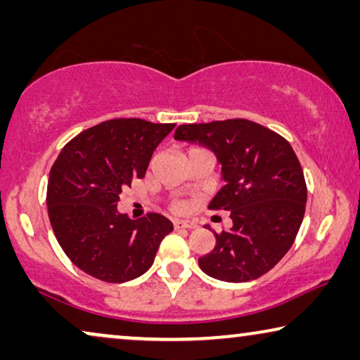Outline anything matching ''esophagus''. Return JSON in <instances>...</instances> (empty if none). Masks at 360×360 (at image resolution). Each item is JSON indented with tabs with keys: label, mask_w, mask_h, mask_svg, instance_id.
I'll list each match as a JSON object with an SVG mask.
<instances>
[{
	"label": "esophagus",
	"mask_w": 360,
	"mask_h": 360,
	"mask_svg": "<svg viewBox=\"0 0 360 360\" xmlns=\"http://www.w3.org/2000/svg\"><path fill=\"white\" fill-rule=\"evenodd\" d=\"M174 226L176 229H193V228H196L195 223H191V221H184V219H175Z\"/></svg>",
	"instance_id": "1"
}]
</instances>
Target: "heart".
<instances>
[{
	"mask_svg": "<svg viewBox=\"0 0 360 360\" xmlns=\"http://www.w3.org/2000/svg\"><path fill=\"white\" fill-rule=\"evenodd\" d=\"M175 208H176V210H181V208H184V205H176Z\"/></svg>",
	"mask_w": 360,
	"mask_h": 360,
	"instance_id": "heart-1",
	"label": "heart"
}]
</instances>
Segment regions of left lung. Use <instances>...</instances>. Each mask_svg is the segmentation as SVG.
Listing matches in <instances>:
<instances>
[{
    "label": "left lung",
    "instance_id": "obj_1",
    "mask_svg": "<svg viewBox=\"0 0 360 360\" xmlns=\"http://www.w3.org/2000/svg\"><path fill=\"white\" fill-rule=\"evenodd\" d=\"M174 137L216 155L224 186L210 208L233 219L229 231L214 233V249L198 259L200 269L231 283L262 277L292 248L304 216L307 184L290 142L248 120L181 124Z\"/></svg>",
    "mask_w": 360,
    "mask_h": 360
}]
</instances>
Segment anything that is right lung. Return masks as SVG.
<instances>
[{"label":"right lung","instance_id":"obj_1","mask_svg":"<svg viewBox=\"0 0 360 360\" xmlns=\"http://www.w3.org/2000/svg\"><path fill=\"white\" fill-rule=\"evenodd\" d=\"M175 124L127 117L83 131L58 154L47 184L53 234L83 272L110 283L141 277L174 229L165 216L131 219L117 211L120 195L142 179L155 147Z\"/></svg>","mask_w":360,"mask_h":360}]
</instances>
